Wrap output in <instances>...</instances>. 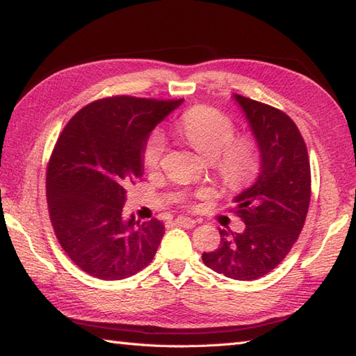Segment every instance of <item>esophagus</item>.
<instances>
[{
  "mask_svg": "<svg viewBox=\"0 0 356 356\" xmlns=\"http://www.w3.org/2000/svg\"><path fill=\"white\" fill-rule=\"evenodd\" d=\"M174 222H176V225L184 226V228H188V229H191L195 226V220H193V218H188V217H182V216L177 217Z\"/></svg>",
  "mask_w": 356,
  "mask_h": 356,
  "instance_id": "esophagus-1",
  "label": "esophagus"
}]
</instances>
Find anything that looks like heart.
<instances>
[{
  "label": "heart",
  "instance_id": "obj_1",
  "mask_svg": "<svg viewBox=\"0 0 356 356\" xmlns=\"http://www.w3.org/2000/svg\"><path fill=\"white\" fill-rule=\"evenodd\" d=\"M179 133L211 162L217 179L228 190H243L259 174V143L251 134L236 136V125L218 110L200 105L186 111L180 119ZM165 151V136L154 131L143 148V163L147 168L156 170Z\"/></svg>",
  "mask_w": 356,
  "mask_h": 356
}]
</instances>
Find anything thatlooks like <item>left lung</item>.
<instances>
[{
    "instance_id": "1",
    "label": "left lung",
    "mask_w": 356,
    "mask_h": 356,
    "mask_svg": "<svg viewBox=\"0 0 356 356\" xmlns=\"http://www.w3.org/2000/svg\"><path fill=\"white\" fill-rule=\"evenodd\" d=\"M260 149L255 184L236 195L243 232L220 229V246L203 252L208 268L228 278L257 280L283 261L311 203V165L303 136L282 110L234 95Z\"/></svg>"
}]
</instances>
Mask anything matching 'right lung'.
<instances>
[{
    "label": "right lung",
    "instance_id": "right-lung-1",
    "mask_svg": "<svg viewBox=\"0 0 356 356\" xmlns=\"http://www.w3.org/2000/svg\"><path fill=\"white\" fill-rule=\"evenodd\" d=\"M184 99L113 96L86 105L59 134L47 165L53 231L72 261L101 280H122L151 263L165 234L157 218L125 220L128 186L143 174L154 127Z\"/></svg>",
    "mask_w": 356,
    "mask_h": 356
}]
</instances>
